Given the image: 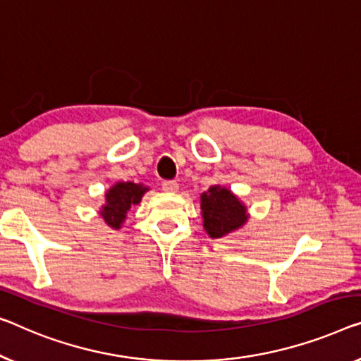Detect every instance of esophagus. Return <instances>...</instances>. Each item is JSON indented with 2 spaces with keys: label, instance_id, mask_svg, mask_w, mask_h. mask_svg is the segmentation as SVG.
Instances as JSON below:
<instances>
[{
  "label": "esophagus",
  "instance_id": "esophagus-1",
  "mask_svg": "<svg viewBox=\"0 0 361 361\" xmlns=\"http://www.w3.org/2000/svg\"><path fill=\"white\" fill-rule=\"evenodd\" d=\"M162 190L166 191V192H175V191H178V183L173 181V180L162 181Z\"/></svg>",
  "mask_w": 361,
  "mask_h": 361
}]
</instances>
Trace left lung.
I'll return each mask as SVG.
<instances>
[{"label": "left lung", "instance_id": "1", "mask_svg": "<svg viewBox=\"0 0 361 361\" xmlns=\"http://www.w3.org/2000/svg\"><path fill=\"white\" fill-rule=\"evenodd\" d=\"M201 211L204 230L211 238H222L243 227L248 220L245 204L222 186H211L207 192H202Z\"/></svg>", "mask_w": 361, "mask_h": 361}]
</instances>
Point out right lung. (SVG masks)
<instances>
[{
    "instance_id": "right-lung-1",
    "label": "right lung",
    "mask_w": 361,
    "mask_h": 361,
    "mask_svg": "<svg viewBox=\"0 0 361 361\" xmlns=\"http://www.w3.org/2000/svg\"><path fill=\"white\" fill-rule=\"evenodd\" d=\"M149 191L147 186L136 185L131 181H120L113 185L109 192L105 195V204L102 206L100 215L104 217L106 225L111 228H121V224L125 222L126 214L131 206L141 202L144 192Z\"/></svg>"
}]
</instances>
